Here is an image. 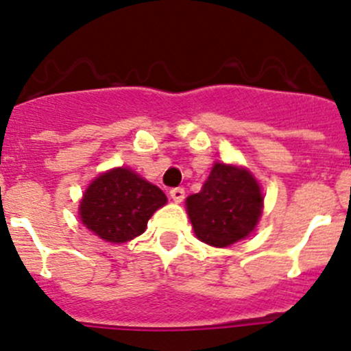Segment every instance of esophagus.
Instances as JSON below:
<instances>
[{
  "label": "esophagus",
  "mask_w": 351,
  "mask_h": 351,
  "mask_svg": "<svg viewBox=\"0 0 351 351\" xmlns=\"http://www.w3.org/2000/svg\"><path fill=\"white\" fill-rule=\"evenodd\" d=\"M169 197H171L176 204H180V202H183V198H185V190H183L182 186L171 188V190H169Z\"/></svg>",
  "instance_id": "34e87169"
}]
</instances>
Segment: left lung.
I'll use <instances>...</instances> for the list:
<instances>
[{"label":"left lung","mask_w":351,"mask_h":351,"mask_svg":"<svg viewBox=\"0 0 351 351\" xmlns=\"http://www.w3.org/2000/svg\"><path fill=\"white\" fill-rule=\"evenodd\" d=\"M186 210L202 242L227 247L254 230L263 193L249 171L217 163L200 193L186 198Z\"/></svg>","instance_id":"1"}]
</instances>
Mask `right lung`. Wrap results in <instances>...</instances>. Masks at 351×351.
I'll return each instance as SVG.
<instances>
[{"label": "right lung", "mask_w": 351, "mask_h": 351, "mask_svg": "<svg viewBox=\"0 0 351 351\" xmlns=\"http://www.w3.org/2000/svg\"><path fill=\"white\" fill-rule=\"evenodd\" d=\"M166 204V195L128 168L99 176L80 202V219L108 242H126L146 230L147 220Z\"/></svg>", "instance_id": "add662e5"}]
</instances>
